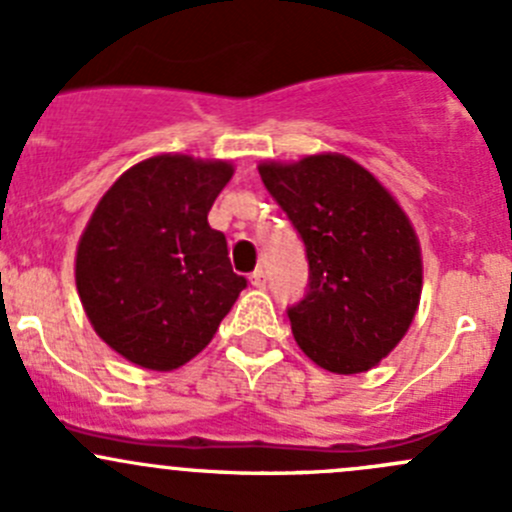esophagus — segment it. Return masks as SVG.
<instances>
[{
	"mask_svg": "<svg viewBox=\"0 0 512 512\" xmlns=\"http://www.w3.org/2000/svg\"><path fill=\"white\" fill-rule=\"evenodd\" d=\"M249 281H251V286H254V288L266 286V273H263V268H256V271L251 273Z\"/></svg>",
	"mask_w": 512,
	"mask_h": 512,
	"instance_id": "esophagus-1",
	"label": "esophagus"
}]
</instances>
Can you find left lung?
I'll list each match as a JSON object with an SVG mask.
<instances>
[{"label": "left lung", "mask_w": 512, "mask_h": 512, "mask_svg": "<svg viewBox=\"0 0 512 512\" xmlns=\"http://www.w3.org/2000/svg\"><path fill=\"white\" fill-rule=\"evenodd\" d=\"M258 175L308 256V295L288 308L295 342L328 372L372 370L419 308L424 263L412 221L370 170L340 152L261 162Z\"/></svg>", "instance_id": "8db88e82"}]
</instances>
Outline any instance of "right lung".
Returning a JSON list of instances; mask_svg holds the SVG:
<instances>
[{
  "label": "right lung",
  "mask_w": 512,
  "mask_h": 512,
  "mask_svg": "<svg viewBox=\"0 0 512 512\" xmlns=\"http://www.w3.org/2000/svg\"><path fill=\"white\" fill-rule=\"evenodd\" d=\"M234 165L147 157L113 182L76 249V288L100 340L133 365L170 372L212 342L246 288L209 209Z\"/></svg>",
  "instance_id": "right-lung-1"
}]
</instances>
